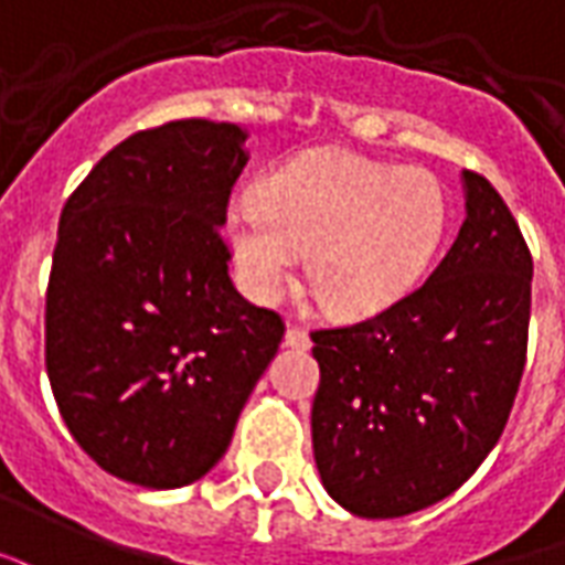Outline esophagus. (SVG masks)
<instances>
[{
	"instance_id": "obj_1",
	"label": "esophagus",
	"mask_w": 565,
	"mask_h": 565,
	"mask_svg": "<svg viewBox=\"0 0 565 565\" xmlns=\"http://www.w3.org/2000/svg\"><path fill=\"white\" fill-rule=\"evenodd\" d=\"M286 345L288 349H298V352H307L310 349V333L300 331V328H288L286 331Z\"/></svg>"
}]
</instances>
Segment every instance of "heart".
I'll return each instance as SVG.
<instances>
[{"instance_id": "heart-1", "label": "heart", "mask_w": 565, "mask_h": 565, "mask_svg": "<svg viewBox=\"0 0 565 565\" xmlns=\"http://www.w3.org/2000/svg\"><path fill=\"white\" fill-rule=\"evenodd\" d=\"M448 225L446 189L422 168L349 150H310L234 198L225 234L246 291L277 300L300 249L316 298L345 319L388 310L434 265Z\"/></svg>"}]
</instances>
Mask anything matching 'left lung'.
<instances>
[{
    "instance_id": "1",
    "label": "left lung",
    "mask_w": 565,
    "mask_h": 565,
    "mask_svg": "<svg viewBox=\"0 0 565 565\" xmlns=\"http://www.w3.org/2000/svg\"><path fill=\"white\" fill-rule=\"evenodd\" d=\"M467 220L430 279L373 319L312 331V455L358 518L446 500L491 455L526 364L533 258L500 192L463 171Z\"/></svg>"
}]
</instances>
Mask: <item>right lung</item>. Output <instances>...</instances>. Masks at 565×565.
<instances>
[{"label":"right lung","mask_w":565,"mask_h":565,"mask_svg":"<svg viewBox=\"0 0 565 565\" xmlns=\"http://www.w3.org/2000/svg\"><path fill=\"white\" fill-rule=\"evenodd\" d=\"M243 141L210 119L138 131L60 216L44 310L53 397L98 467L152 491L220 463L286 333L228 277L220 228Z\"/></svg>","instance_id":"right-lung-1"}]
</instances>
